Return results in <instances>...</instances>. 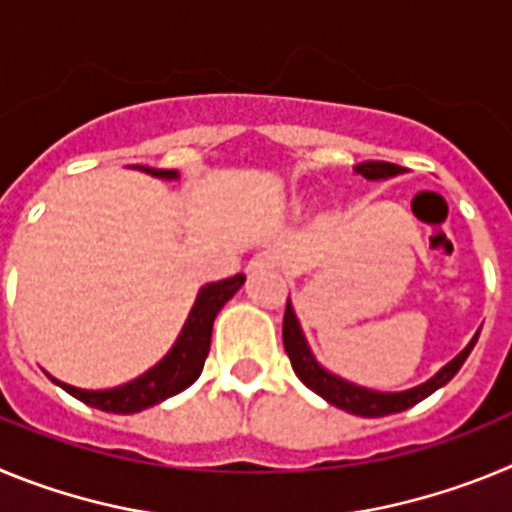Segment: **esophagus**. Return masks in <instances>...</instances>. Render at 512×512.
I'll list each match as a JSON object with an SVG mask.
<instances>
[{"label":"esophagus","mask_w":512,"mask_h":512,"mask_svg":"<svg viewBox=\"0 0 512 512\" xmlns=\"http://www.w3.org/2000/svg\"><path fill=\"white\" fill-rule=\"evenodd\" d=\"M274 266H277V253H274V251H259L251 261H248L246 269L251 271V274H256V271H269V269H274Z\"/></svg>","instance_id":"1"}]
</instances>
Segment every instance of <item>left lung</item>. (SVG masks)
Returning a JSON list of instances; mask_svg holds the SVG:
<instances>
[{
    "mask_svg": "<svg viewBox=\"0 0 512 512\" xmlns=\"http://www.w3.org/2000/svg\"><path fill=\"white\" fill-rule=\"evenodd\" d=\"M356 174L366 176V179H390V176L402 174V166L387 164V161H364V164L356 166ZM282 338H284V351H287L289 361H292V369H295L297 377L302 379L305 387H310L315 395H320L323 400H328L330 405L346 410L351 415H361V418H384V415L402 413V410L413 408L420 400H425L428 395L443 387L446 382L454 379V374L459 372L461 364L467 361V356L472 354L474 343H477V336L469 341V346L461 351L456 359H451L449 364L443 366L436 377H431L428 382L418 384L413 390L405 392H374L366 390V387H359L354 382H346V379L330 374L328 369L315 361L310 346L305 341V333L300 328V320H297L295 310H292V302L287 300V310H284V325H282Z\"/></svg>",
    "mask_w": 512,
    "mask_h": 512,
    "instance_id": "left-lung-1",
    "label": "left lung"
}]
</instances>
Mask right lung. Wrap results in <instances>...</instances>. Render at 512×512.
Listing matches in <instances>:
<instances>
[{"label":"right lung","mask_w":512,"mask_h":512,"mask_svg":"<svg viewBox=\"0 0 512 512\" xmlns=\"http://www.w3.org/2000/svg\"><path fill=\"white\" fill-rule=\"evenodd\" d=\"M140 171L158 176V179H179L174 169H148V166H140ZM243 282H246V277L235 274V277L223 279V282L205 284L197 300H194L187 323H184L182 333H179L169 354L158 361L153 369H148L146 374L133 379V382L122 384V387H112V390H79V387L63 384L53 377L51 379L61 390L74 395L84 405H92V408L104 410V413L117 415L140 413V410L164 402L166 397L179 395L182 390H187L189 384L197 382V377L202 374V366H205L207 354H210L212 323H215L217 312L223 310L225 302L243 287Z\"/></svg>","instance_id":"obj_1"}]
</instances>
